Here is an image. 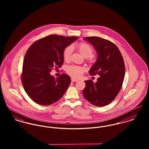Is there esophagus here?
<instances>
[{"mask_svg":"<svg viewBox=\"0 0 149 149\" xmlns=\"http://www.w3.org/2000/svg\"><path fill=\"white\" fill-rule=\"evenodd\" d=\"M71 81H72V82H76V81H77L78 80H76V79H73V78H72V79H71Z\"/></svg>","mask_w":149,"mask_h":149,"instance_id":"esophagus-1","label":"esophagus"}]
</instances>
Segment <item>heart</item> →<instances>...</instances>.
Segmentation results:
<instances>
[{
  "label": "heart",
  "instance_id": "b5f03b06",
  "mask_svg": "<svg viewBox=\"0 0 149 149\" xmlns=\"http://www.w3.org/2000/svg\"><path fill=\"white\" fill-rule=\"evenodd\" d=\"M76 47L81 54L85 58H88L89 63H93L95 61V57L92 56L93 49L91 45L85 42H80L76 45ZM73 52V48L71 46H68L64 49L63 53V58L65 61H69L70 59ZM85 72V69L81 66L76 65H71L67 68L66 72L68 74L74 78L80 77Z\"/></svg>",
  "mask_w": 149,
  "mask_h": 149
}]
</instances>
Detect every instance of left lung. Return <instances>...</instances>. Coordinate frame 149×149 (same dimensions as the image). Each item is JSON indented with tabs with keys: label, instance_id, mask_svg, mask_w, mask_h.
<instances>
[{
	"label": "left lung",
	"instance_id": "obj_1",
	"mask_svg": "<svg viewBox=\"0 0 149 149\" xmlns=\"http://www.w3.org/2000/svg\"><path fill=\"white\" fill-rule=\"evenodd\" d=\"M97 53V59L91 68L90 75L100 76L96 83L86 80L83 95L94 106H105L112 102L122 88L125 74L121 53L113 43L100 37H85Z\"/></svg>",
	"mask_w": 149,
	"mask_h": 149
}]
</instances>
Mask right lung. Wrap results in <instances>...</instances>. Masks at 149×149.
I'll use <instances>...</instances> for the list:
<instances>
[{
    "label": "right lung",
    "mask_w": 149,
    "mask_h": 149,
    "mask_svg": "<svg viewBox=\"0 0 149 149\" xmlns=\"http://www.w3.org/2000/svg\"><path fill=\"white\" fill-rule=\"evenodd\" d=\"M77 40L50 35L33 43L27 50L23 63L21 80L24 91L36 103L49 106L59 100L70 84V77L63 74L55 79L50 72L61 67L64 49Z\"/></svg>",
    "instance_id": "right-lung-1"
}]
</instances>
